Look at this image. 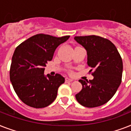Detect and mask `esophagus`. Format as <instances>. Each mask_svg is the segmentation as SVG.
Segmentation results:
<instances>
[{"label": "esophagus", "mask_w": 131, "mask_h": 131, "mask_svg": "<svg viewBox=\"0 0 131 131\" xmlns=\"http://www.w3.org/2000/svg\"><path fill=\"white\" fill-rule=\"evenodd\" d=\"M72 81H73V80L72 79H70V78H65V82H71Z\"/></svg>", "instance_id": "esophagus-1"}]
</instances>
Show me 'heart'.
Instances as JSON below:
<instances>
[{"label": "heart", "instance_id": "heart-1", "mask_svg": "<svg viewBox=\"0 0 131 131\" xmlns=\"http://www.w3.org/2000/svg\"><path fill=\"white\" fill-rule=\"evenodd\" d=\"M69 73H71V71H70V70H69Z\"/></svg>", "mask_w": 131, "mask_h": 131}]
</instances>
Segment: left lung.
<instances>
[{
  "instance_id": "left-lung-1",
  "label": "left lung",
  "mask_w": 131,
  "mask_h": 131,
  "mask_svg": "<svg viewBox=\"0 0 131 131\" xmlns=\"http://www.w3.org/2000/svg\"><path fill=\"white\" fill-rule=\"evenodd\" d=\"M87 51L88 65L94 76L92 80H80L82 89L75 95L78 102L86 107L103 105L110 101L122 82V58L110 40L99 36L75 37Z\"/></svg>"
}]
</instances>
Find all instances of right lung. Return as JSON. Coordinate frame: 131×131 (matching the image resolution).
<instances>
[{"label": "right lung", "mask_w": 131, "mask_h": 131, "mask_svg": "<svg viewBox=\"0 0 131 131\" xmlns=\"http://www.w3.org/2000/svg\"><path fill=\"white\" fill-rule=\"evenodd\" d=\"M69 37L38 34L16 47L10 68V80L24 103L34 108H43L56 99L58 89L64 82V78L58 73L45 76V67L52 60L58 46Z\"/></svg>", "instance_id": "add662e5"}]
</instances>
